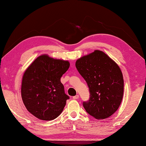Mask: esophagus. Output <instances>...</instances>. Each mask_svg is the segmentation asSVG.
<instances>
[{
    "label": "esophagus",
    "instance_id": "obj_1",
    "mask_svg": "<svg viewBox=\"0 0 146 146\" xmlns=\"http://www.w3.org/2000/svg\"><path fill=\"white\" fill-rule=\"evenodd\" d=\"M72 98H73V99H74V100H77V99H79V95H76V96H73Z\"/></svg>",
    "mask_w": 146,
    "mask_h": 146
}]
</instances>
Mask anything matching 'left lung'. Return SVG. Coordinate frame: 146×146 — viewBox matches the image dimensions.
I'll return each mask as SVG.
<instances>
[{"label": "left lung", "instance_id": "left-lung-1", "mask_svg": "<svg viewBox=\"0 0 146 146\" xmlns=\"http://www.w3.org/2000/svg\"><path fill=\"white\" fill-rule=\"evenodd\" d=\"M76 67L90 90V99L82 103L86 112L98 120L110 117L123 98V79L120 67L100 50L78 59Z\"/></svg>", "mask_w": 146, "mask_h": 146}]
</instances>
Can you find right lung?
<instances>
[{"label":"right lung","mask_w":146,"mask_h":146,"mask_svg":"<svg viewBox=\"0 0 146 146\" xmlns=\"http://www.w3.org/2000/svg\"><path fill=\"white\" fill-rule=\"evenodd\" d=\"M68 61L43 55L24 74L21 96L26 109L43 120H52L63 111L69 96L65 93L60 78L69 69Z\"/></svg>","instance_id":"right-lung-1"}]
</instances>
